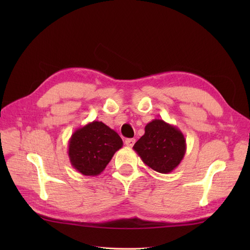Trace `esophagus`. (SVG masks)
<instances>
[{
	"instance_id": "1",
	"label": "esophagus",
	"mask_w": 250,
	"mask_h": 250,
	"mask_svg": "<svg viewBox=\"0 0 250 250\" xmlns=\"http://www.w3.org/2000/svg\"><path fill=\"white\" fill-rule=\"evenodd\" d=\"M125 145L128 147H132L134 144H135V140L134 139H126L125 140Z\"/></svg>"
}]
</instances>
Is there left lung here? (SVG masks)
<instances>
[{
  "label": "left lung",
  "mask_w": 250,
  "mask_h": 250,
  "mask_svg": "<svg viewBox=\"0 0 250 250\" xmlns=\"http://www.w3.org/2000/svg\"><path fill=\"white\" fill-rule=\"evenodd\" d=\"M133 149L142 161L153 171L168 174L182 162L187 149L186 140L176 125L162 119H153L145 126V134Z\"/></svg>",
  "instance_id": "left-lung-1"
}]
</instances>
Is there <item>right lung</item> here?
Wrapping results in <instances>:
<instances>
[{
	"label": "right lung",
	"instance_id": "obj_1",
	"mask_svg": "<svg viewBox=\"0 0 250 250\" xmlns=\"http://www.w3.org/2000/svg\"><path fill=\"white\" fill-rule=\"evenodd\" d=\"M122 145L117 132L102 121L94 120L74 132L68 141L67 153L76 171L84 176H97Z\"/></svg>",
	"mask_w": 250,
	"mask_h": 250
}]
</instances>
